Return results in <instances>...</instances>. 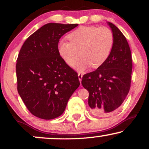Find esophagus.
I'll list each match as a JSON object with an SVG mask.
<instances>
[{
	"label": "esophagus",
	"instance_id": "obj_1",
	"mask_svg": "<svg viewBox=\"0 0 149 149\" xmlns=\"http://www.w3.org/2000/svg\"><path fill=\"white\" fill-rule=\"evenodd\" d=\"M78 77H79V80L80 82H81V80H82V78H83V74H81V73H79L78 74Z\"/></svg>",
	"mask_w": 149,
	"mask_h": 149
}]
</instances>
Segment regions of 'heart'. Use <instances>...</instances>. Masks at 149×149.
I'll use <instances>...</instances> for the list:
<instances>
[{"instance_id": "1", "label": "heart", "mask_w": 149, "mask_h": 149, "mask_svg": "<svg viewBox=\"0 0 149 149\" xmlns=\"http://www.w3.org/2000/svg\"><path fill=\"white\" fill-rule=\"evenodd\" d=\"M68 38L70 42L62 40L59 43V54L70 67L82 56L77 66L79 72L91 66L93 68L101 67L109 59L114 45L113 32L105 26H81L69 34Z\"/></svg>"}]
</instances>
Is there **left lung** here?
<instances>
[{"instance_id": "8db88e82", "label": "left lung", "mask_w": 149, "mask_h": 149, "mask_svg": "<svg viewBox=\"0 0 149 149\" xmlns=\"http://www.w3.org/2000/svg\"><path fill=\"white\" fill-rule=\"evenodd\" d=\"M114 35L109 59L95 71L83 75L81 83L89 91L88 104L94 115L105 117L115 112L128 94L131 85L132 59L125 36L107 22Z\"/></svg>"}]
</instances>
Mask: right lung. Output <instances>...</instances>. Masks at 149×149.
<instances>
[{
	"label": "right lung",
	"mask_w": 149,
	"mask_h": 149,
	"mask_svg": "<svg viewBox=\"0 0 149 149\" xmlns=\"http://www.w3.org/2000/svg\"><path fill=\"white\" fill-rule=\"evenodd\" d=\"M78 24H47L22 45L16 64L17 91L36 117L53 119L64 113L78 88V74L61 58L60 38Z\"/></svg>",
	"instance_id": "add662e5"
}]
</instances>
